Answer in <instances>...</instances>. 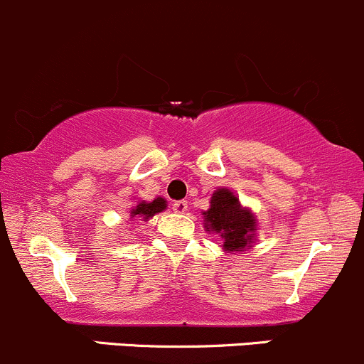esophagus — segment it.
I'll use <instances>...</instances> for the list:
<instances>
[{"instance_id": "obj_1", "label": "esophagus", "mask_w": 364, "mask_h": 364, "mask_svg": "<svg viewBox=\"0 0 364 364\" xmlns=\"http://www.w3.org/2000/svg\"><path fill=\"white\" fill-rule=\"evenodd\" d=\"M173 212L175 213H186L187 212V201L186 200H181V201H175L173 203Z\"/></svg>"}]
</instances>
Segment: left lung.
Wrapping results in <instances>:
<instances>
[{
  "label": "left lung",
  "mask_w": 364,
  "mask_h": 364,
  "mask_svg": "<svg viewBox=\"0 0 364 364\" xmlns=\"http://www.w3.org/2000/svg\"><path fill=\"white\" fill-rule=\"evenodd\" d=\"M203 226L208 233L223 240L226 252H243L256 243L257 219L249 207L240 203L238 196L228 187H219L210 198V208L203 212Z\"/></svg>",
  "instance_id": "8db88e82"
}]
</instances>
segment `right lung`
<instances>
[{"label": "right lung", "instance_id": "add662e5", "mask_svg": "<svg viewBox=\"0 0 364 364\" xmlns=\"http://www.w3.org/2000/svg\"><path fill=\"white\" fill-rule=\"evenodd\" d=\"M166 200L161 196L154 198L152 201H145V200H138L136 203L133 205L129 210V217L133 219V217H141V220H149L152 219V217L157 215V213H161L163 210H166Z\"/></svg>", "mask_w": 364, "mask_h": 364}]
</instances>
